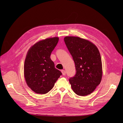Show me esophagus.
Instances as JSON below:
<instances>
[{
    "instance_id": "esophagus-1",
    "label": "esophagus",
    "mask_w": 123,
    "mask_h": 123,
    "mask_svg": "<svg viewBox=\"0 0 123 123\" xmlns=\"http://www.w3.org/2000/svg\"><path fill=\"white\" fill-rule=\"evenodd\" d=\"M62 73L63 75H66V71H65V70H62Z\"/></svg>"
}]
</instances>
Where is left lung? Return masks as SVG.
<instances>
[{"mask_svg":"<svg viewBox=\"0 0 123 123\" xmlns=\"http://www.w3.org/2000/svg\"><path fill=\"white\" fill-rule=\"evenodd\" d=\"M64 41L75 62L76 74L69 80L72 90L80 96L90 94L102 77V63L98 48L79 37L66 36Z\"/></svg>","mask_w":123,"mask_h":123,"instance_id":"obj_1","label":"left lung"}]
</instances>
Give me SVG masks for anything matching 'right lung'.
I'll return each mask as SVG.
<instances>
[{"instance_id": "add662e5", "label": "right lung", "mask_w": 123, "mask_h": 123, "mask_svg": "<svg viewBox=\"0 0 123 123\" xmlns=\"http://www.w3.org/2000/svg\"><path fill=\"white\" fill-rule=\"evenodd\" d=\"M58 40L55 37L39 41L28 52L24 64L25 78L28 87L36 93L43 94L50 91L62 74L50 58Z\"/></svg>"}]
</instances>
